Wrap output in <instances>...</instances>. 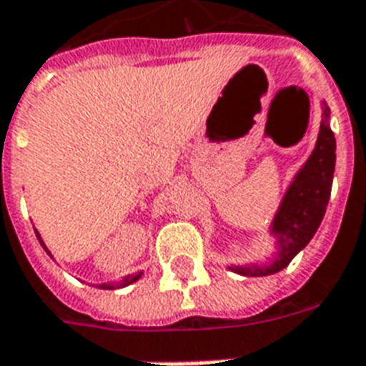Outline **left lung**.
<instances>
[{
	"instance_id": "obj_1",
	"label": "left lung",
	"mask_w": 366,
	"mask_h": 366,
	"mask_svg": "<svg viewBox=\"0 0 366 366\" xmlns=\"http://www.w3.org/2000/svg\"><path fill=\"white\" fill-rule=\"evenodd\" d=\"M324 114L327 116V108ZM334 169L335 137L324 118L316 149L295 178L273 221V231L280 234L281 240L280 259H275L267 267H231L232 272L242 275H272L291 264V259L310 242L324 219L332 192Z\"/></svg>"
}]
</instances>
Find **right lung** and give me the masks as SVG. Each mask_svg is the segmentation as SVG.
Instances as JSON below:
<instances>
[{
	"label": "right lung",
	"mask_w": 366,
	"mask_h": 366,
	"mask_svg": "<svg viewBox=\"0 0 366 366\" xmlns=\"http://www.w3.org/2000/svg\"><path fill=\"white\" fill-rule=\"evenodd\" d=\"M39 240H40V237H39ZM40 244H42V240H40ZM44 246V244H42ZM139 280V273H137V275H128V277H124V280L122 281H118V283H114V285H100L102 287V289H114V287H126V285H129V283H134V281H137Z\"/></svg>",
	"instance_id": "obj_1"
}]
</instances>
